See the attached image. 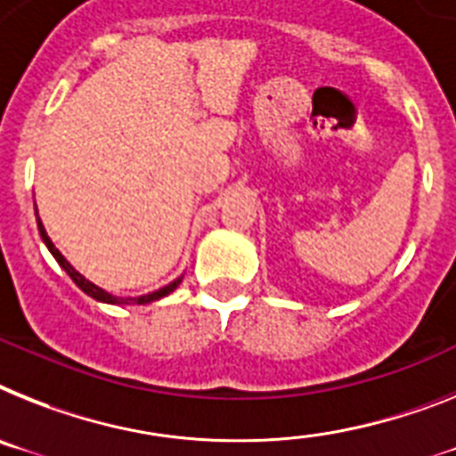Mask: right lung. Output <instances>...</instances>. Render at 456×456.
<instances>
[{
  "label": "right lung",
  "mask_w": 456,
  "mask_h": 456,
  "mask_svg": "<svg viewBox=\"0 0 456 456\" xmlns=\"http://www.w3.org/2000/svg\"><path fill=\"white\" fill-rule=\"evenodd\" d=\"M37 224H39V234H41V239H44L45 248L51 250V255L57 259V264H60V266H62V269L67 271L69 278H71V281H74L76 285H78L80 289H83V292L87 294V297H92V299L102 301V304H116V305H125V304H127V305H129V304H152V301L162 299V297H167V294L174 292L175 287H178V285H181V282H183V275H181V278H175V281L169 282V285L159 287L157 292L143 294V297H127V299H122V297H113V294H109V292H106V289H102V287H97V285H94V282L87 281V278H83V275H80L78 271H76L74 266H71V264L67 262V259H64V255H62V252H60V250H57L55 243H53V240H51V236L45 234L44 222L39 220V213H37Z\"/></svg>",
  "instance_id": "1"
}]
</instances>
